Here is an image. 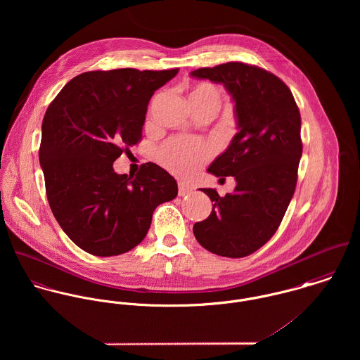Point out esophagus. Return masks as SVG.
Instances as JSON below:
<instances>
[{
	"label": "esophagus",
	"instance_id": "esophagus-1",
	"mask_svg": "<svg viewBox=\"0 0 360 360\" xmlns=\"http://www.w3.org/2000/svg\"><path fill=\"white\" fill-rule=\"evenodd\" d=\"M193 191V188L190 187V186H187V184H184V183H179V195L180 197H184V195H187V194H190Z\"/></svg>",
	"mask_w": 360,
	"mask_h": 360
}]
</instances>
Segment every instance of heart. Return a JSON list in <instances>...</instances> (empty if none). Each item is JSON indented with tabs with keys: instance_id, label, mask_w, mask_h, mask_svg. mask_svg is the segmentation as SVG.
<instances>
[{
	"instance_id": "b5f03b06",
	"label": "heart",
	"mask_w": 360,
	"mask_h": 360,
	"mask_svg": "<svg viewBox=\"0 0 360 360\" xmlns=\"http://www.w3.org/2000/svg\"><path fill=\"white\" fill-rule=\"evenodd\" d=\"M188 101L191 106H213L217 110L220 105V90L209 82H200L190 90ZM212 153L213 148L206 141L174 137L160 147L159 158L170 172L188 177L205 163Z\"/></svg>"
}]
</instances>
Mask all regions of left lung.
Segmentation results:
<instances>
[{
  "instance_id": "obj_1",
  "label": "left lung",
  "mask_w": 360,
  "mask_h": 360,
  "mask_svg": "<svg viewBox=\"0 0 360 360\" xmlns=\"http://www.w3.org/2000/svg\"><path fill=\"white\" fill-rule=\"evenodd\" d=\"M223 83L236 103L240 131L207 172L237 186L220 197L202 188L213 202L205 220L194 224L197 241L219 257H244L277 231L295 193L302 155L301 113L288 86L263 68L227 62L191 72Z\"/></svg>"
}]
</instances>
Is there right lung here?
<instances>
[{
	"label": "right lung",
	"mask_w": 360,
	"mask_h": 360,
	"mask_svg": "<svg viewBox=\"0 0 360 360\" xmlns=\"http://www.w3.org/2000/svg\"><path fill=\"white\" fill-rule=\"evenodd\" d=\"M177 72H84L47 108L39 156L49 204L66 236L91 255L133 250L147 236L156 206L177 195L176 180L153 162L134 176L113 170L141 140L155 91Z\"/></svg>",
	"instance_id": "obj_1"
}]
</instances>
